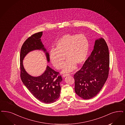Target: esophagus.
I'll return each instance as SVG.
<instances>
[{
	"label": "esophagus",
	"mask_w": 125,
	"mask_h": 125,
	"mask_svg": "<svg viewBox=\"0 0 125 125\" xmlns=\"http://www.w3.org/2000/svg\"><path fill=\"white\" fill-rule=\"evenodd\" d=\"M70 74H68V73H66V74H64L63 75V77L65 78V77H66V76H70Z\"/></svg>",
	"instance_id": "1"
}]
</instances>
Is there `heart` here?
I'll return each mask as SVG.
<instances>
[{"label":"heart","mask_w":125,"mask_h":125,"mask_svg":"<svg viewBox=\"0 0 125 125\" xmlns=\"http://www.w3.org/2000/svg\"><path fill=\"white\" fill-rule=\"evenodd\" d=\"M89 50V41L83 34H66L56 43V49L50 51V59L52 65L61 69L67 62L63 72H69L75 69L76 65L83 64L86 60Z\"/></svg>","instance_id":"1"}]
</instances>
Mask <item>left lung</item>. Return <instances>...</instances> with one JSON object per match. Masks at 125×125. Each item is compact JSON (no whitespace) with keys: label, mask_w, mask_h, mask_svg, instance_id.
<instances>
[{"label":"left lung","mask_w":125,"mask_h":125,"mask_svg":"<svg viewBox=\"0 0 125 125\" xmlns=\"http://www.w3.org/2000/svg\"><path fill=\"white\" fill-rule=\"evenodd\" d=\"M109 70L108 47L103 38L95 40L94 50L74 75L76 94L85 100L94 97L107 80Z\"/></svg>","instance_id":"8db88e82"}]
</instances>
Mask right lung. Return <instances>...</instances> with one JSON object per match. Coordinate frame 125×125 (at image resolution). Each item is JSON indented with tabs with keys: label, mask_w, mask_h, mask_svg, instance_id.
I'll return each mask as SVG.
<instances>
[{
	"label": "right lung",
	"mask_w": 125,
	"mask_h": 125,
	"mask_svg": "<svg viewBox=\"0 0 125 125\" xmlns=\"http://www.w3.org/2000/svg\"><path fill=\"white\" fill-rule=\"evenodd\" d=\"M42 33L41 31L31 35L22 45L20 50V77L23 84L37 99L42 102L50 104L55 102L60 95V83L62 79L59 73L47 65L42 75L33 77L27 73L23 65L24 57L33 50H43L45 53L47 61H50L49 54L41 41Z\"/></svg>",
	"instance_id": "obj_1"
}]
</instances>
